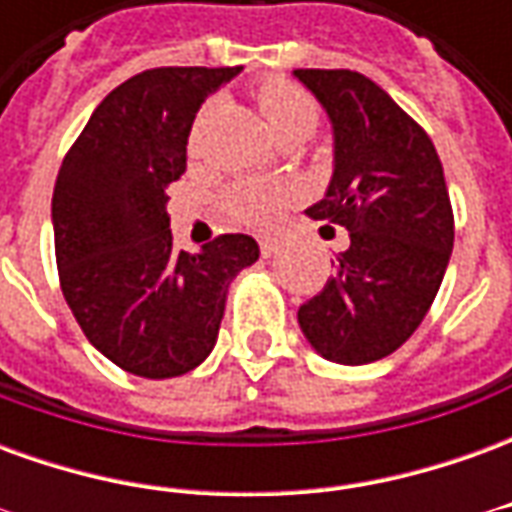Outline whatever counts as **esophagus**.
<instances>
[{
  "instance_id": "esophagus-1",
  "label": "esophagus",
  "mask_w": 512,
  "mask_h": 512,
  "mask_svg": "<svg viewBox=\"0 0 512 512\" xmlns=\"http://www.w3.org/2000/svg\"><path fill=\"white\" fill-rule=\"evenodd\" d=\"M260 252H263V257L277 255V252H279V241H277V238H263V241H260Z\"/></svg>"
}]
</instances>
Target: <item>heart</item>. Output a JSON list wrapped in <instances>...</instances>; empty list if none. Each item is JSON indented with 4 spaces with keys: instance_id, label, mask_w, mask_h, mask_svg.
Listing matches in <instances>:
<instances>
[{
    "instance_id": "1",
    "label": "heart",
    "mask_w": 512,
    "mask_h": 512,
    "mask_svg": "<svg viewBox=\"0 0 512 512\" xmlns=\"http://www.w3.org/2000/svg\"><path fill=\"white\" fill-rule=\"evenodd\" d=\"M257 101H260V112L266 117L271 134L277 139L282 134H293V131L310 134L318 120V109L310 95L282 79L263 84L257 93ZM285 202H288V189L268 183V180H238L224 194L227 211L249 227H268L277 219Z\"/></svg>"
}]
</instances>
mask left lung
Segmentation results:
<instances>
[{"label":"left lung","instance_id":"1","mask_svg":"<svg viewBox=\"0 0 512 512\" xmlns=\"http://www.w3.org/2000/svg\"><path fill=\"white\" fill-rule=\"evenodd\" d=\"M293 76L332 123V180L304 213L351 233L299 326L323 359L370 365L417 332L439 293L455 238L444 169L428 134L367 76Z\"/></svg>","mask_w":512,"mask_h":512}]
</instances>
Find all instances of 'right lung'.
Segmentation results:
<instances>
[{
	"label": "right lung",
	"instance_id": "obj_1",
	"mask_svg": "<svg viewBox=\"0 0 512 512\" xmlns=\"http://www.w3.org/2000/svg\"><path fill=\"white\" fill-rule=\"evenodd\" d=\"M241 68H153L106 95L65 156L51 197L65 301L95 351L139 378H175L216 345L252 235L175 252L169 183L186 172L191 123Z\"/></svg>",
	"mask_w": 512,
	"mask_h": 512
}]
</instances>
